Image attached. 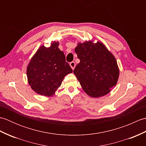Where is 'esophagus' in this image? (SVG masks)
Segmentation results:
<instances>
[{
  "label": "esophagus",
  "instance_id": "34e87169",
  "mask_svg": "<svg viewBox=\"0 0 146 146\" xmlns=\"http://www.w3.org/2000/svg\"><path fill=\"white\" fill-rule=\"evenodd\" d=\"M70 65L71 68H72V70H74V69H75V66H76V64H75V62H74V61L71 62V63H70Z\"/></svg>",
  "mask_w": 146,
  "mask_h": 146
}]
</instances>
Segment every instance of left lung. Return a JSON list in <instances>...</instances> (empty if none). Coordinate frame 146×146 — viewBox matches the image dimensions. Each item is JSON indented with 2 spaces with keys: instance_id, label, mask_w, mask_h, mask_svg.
<instances>
[{
  "instance_id": "1",
  "label": "left lung",
  "mask_w": 146,
  "mask_h": 146,
  "mask_svg": "<svg viewBox=\"0 0 146 146\" xmlns=\"http://www.w3.org/2000/svg\"><path fill=\"white\" fill-rule=\"evenodd\" d=\"M75 51L80 62L73 73L86 94L97 98L109 93L119 75L113 54L100 42L79 43Z\"/></svg>"
}]
</instances>
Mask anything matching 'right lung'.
<instances>
[{
	"label": "right lung",
	"instance_id": "right-lung-1",
	"mask_svg": "<svg viewBox=\"0 0 146 146\" xmlns=\"http://www.w3.org/2000/svg\"><path fill=\"white\" fill-rule=\"evenodd\" d=\"M58 46V42H53L48 48L41 46L29 62L27 79L37 94L48 97L53 95L64 76L73 72Z\"/></svg>",
	"mask_w": 146,
	"mask_h": 146
}]
</instances>
